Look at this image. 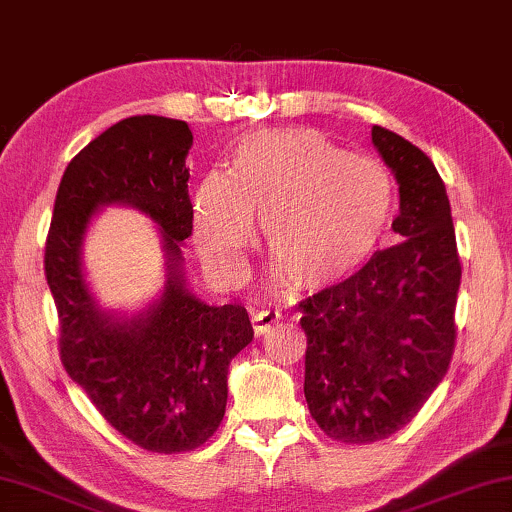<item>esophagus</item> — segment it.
Returning a JSON list of instances; mask_svg holds the SVG:
<instances>
[{
    "label": "esophagus",
    "instance_id": "1",
    "mask_svg": "<svg viewBox=\"0 0 512 512\" xmlns=\"http://www.w3.org/2000/svg\"><path fill=\"white\" fill-rule=\"evenodd\" d=\"M278 320H281V313L278 311H269V309L255 311L252 313V330H255V335H267Z\"/></svg>",
    "mask_w": 512,
    "mask_h": 512
}]
</instances>
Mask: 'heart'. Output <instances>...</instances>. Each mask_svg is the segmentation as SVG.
<instances>
[{"label":"heart","instance_id":"1","mask_svg":"<svg viewBox=\"0 0 512 512\" xmlns=\"http://www.w3.org/2000/svg\"><path fill=\"white\" fill-rule=\"evenodd\" d=\"M398 192L374 156L351 154L313 128L243 138L229 173L194 194V243L220 278H236L262 222L264 252L292 288H335L358 274L391 227Z\"/></svg>","mask_w":512,"mask_h":512}]
</instances>
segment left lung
Listing matches in <instances>:
<instances>
[{
    "instance_id": "8db88e82",
    "label": "left lung",
    "mask_w": 512,
    "mask_h": 512,
    "mask_svg": "<svg viewBox=\"0 0 512 512\" xmlns=\"http://www.w3.org/2000/svg\"><path fill=\"white\" fill-rule=\"evenodd\" d=\"M372 142L393 170L403 241L377 250L349 281L299 302L304 398L327 438L370 445L410 424L452 363L461 262L445 182L388 128Z\"/></svg>"
}]
</instances>
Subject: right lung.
Returning <instances> with one entry per match:
<instances>
[{"label":"right lung","instance_id":"right-lung-1","mask_svg":"<svg viewBox=\"0 0 512 512\" xmlns=\"http://www.w3.org/2000/svg\"><path fill=\"white\" fill-rule=\"evenodd\" d=\"M185 121L128 117L81 149L60 180L44 274L58 311L65 372L114 431L147 452L180 454L217 431L231 358L252 342L243 306H208L187 290L180 245L192 236ZM140 207L162 227L169 281L159 303L131 321L94 309L80 274V238L95 209Z\"/></svg>","mask_w":512,"mask_h":512}]
</instances>
